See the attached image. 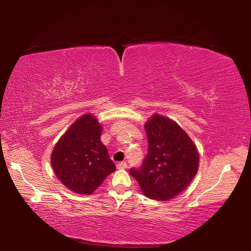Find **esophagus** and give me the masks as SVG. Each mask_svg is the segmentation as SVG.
<instances>
[{
  "label": "esophagus",
  "instance_id": "esophagus-1",
  "mask_svg": "<svg viewBox=\"0 0 251 251\" xmlns=\"http://www.w3.org/2000/svg\"><path fill=\"white\" fill-rule=\"evenodd\" d=\"M116 166H117L118 170H125V169H126L127 164H126V162H120V163H118Z\"/></svg>",
  "mask_w": 251,
  "mask_h": 251
}]
</instances>
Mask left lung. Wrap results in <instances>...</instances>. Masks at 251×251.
Wrapping results in <instances>:
<instances>
[{
	"mask_svg": "<svg viewBox=\"0 0 251 251\" xmlns=\"http://www.w3.org/2000/svg\"><path fill=\"white\" fill-rule=\"evenodd\" d=\"M148 135V155L139 169L130 173L144 196L168 201L182 193L199 168L196 144L176 121L154 114L144 125Z\"/></svg>",
	"mask_w": 251,
	"mask_h": 251,
	"instance_id": "8db88e82",
	"label": "left lung"
}]
</instances>
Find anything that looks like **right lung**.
I'll use <instances>...</instances> for the list:
<instances>
[{"label":"right lung","instance_id":"add662e5","mask_svg":"<svg viewBox=\"0 0 251 251\" xmlns=\"http://www.w3.org/2000/svg\"><path fill=\"white\" fill-rule=\"evenodd\" d=\"M101 131L96 117L85 114L74 121L52 151L54 174L74 193L92 194L116 169L100 140Z\"/></svg>","mask_w":251,"mask_h":251}]
</instances>
